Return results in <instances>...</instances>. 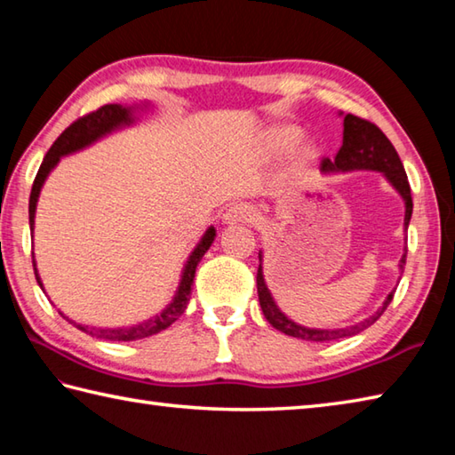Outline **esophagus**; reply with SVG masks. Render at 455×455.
Instances as JSON below:
<instances>
[{
	"label": "esophagus",
	"mask_w": 455,
	"mask_h": 455,
	"mask_svg": "<svg viewBox=\"0 0 455 455\" xmlns=\"http://www.w3.org/2000/svg\"><path fill=\"white\" fill-rule=\"evenodd\" d=\"M258 218L256 207H251L248 204H234L232 207H228L226 213H223V223H250Z\"/></svg>",
	"instance_id": "obj_1"
}]
</instances>
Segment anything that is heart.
Returning a JSON list of instances; mask_svg holds the SVG:
<instances>
[{"label":"heart","instance_id":"1","mask_svg":"<svg viewBox=\"0 0 455 455\" xmlns=\"http://www.w3.org/2000/svg\"><path fill=\"white\" fill-rule=\"evenodd\" d=\"M296 135H298L296 130H291V127H283V130L275 132V143H277V146H285V143L296 140ZM314 157H315V148L314 146H309V143L299 146L296 149V154H293V157H291V165H290L291 173L304 170V167L309 162H314Z\"/></svg>","mask_w":455,"mask_h":455}]
</instances>
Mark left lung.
Segmentation results:
<instances>
[{"mask_svg": "<svg viewBox=\"0 0 455 455\" xmlns=\"http://www.w3.org/2000/svg\"><path fill=\"white\" fill-rule=\"evenodd\" d=\"M344 117V141H341V148L333 159H323L322 162V173H346V172H379L387 180L389 186H392L397 194L402 196L403 205H405V215H403V229H408L411 212H413V202H411V189L408 183V175L402 165V159L397 156L395 148L392 146L384 132L379 130L378 125H373L368 119H362L352 114H339ZM405 253L400 259V272H403L405 266ZM264 251H259V267H258V296H259V306L261 312H264L266 320L274 325L275 330H280L285 336L306 339V341H333L341 338L355 336V333L363 331L365 328L379 320V315L386 312L389 301L394 298L392 290L384 299V304L378 307V312H373L370 317H365L363 322H357L354 325H346V328H306V325L296 323L290 320L280 307H277L272 291L266 285L264 280Z\"/></svg>", "mask_w": 455, "mask_h": 455, "instance_id": "1", "label": "left lung"}]
</instances>
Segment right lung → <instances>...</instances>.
I'll list each match as a JSON object with an SVG mask.
<instances>
[{"label":"right lung","instance_id":"right-lung-1","mask_svg":"<svg viewBox=\"0 0 455 455\" xmlns=\"http://www.w3.org/2000/svg\"><path fill=\"white\" fill-rule=\"evenodd\" d=\"M143 109H149V101H143V103H140V106L108 103V106L100 108L98 111H92V114L79 117L77 122L71 124L68 130L53 141V146L45 154L42 165H39V172L34 180V186H31V196H29V228H31V232H34V228H36V210H37L39 194H42V188L47 180V175H50L53 167L60 164V159L69 156V154H76V151L90 148L92 143L100 141L101 138H106V135H109V133L133 125L135 122H138L135 114ZM213 240H215V228L210 226L205 229V234L202 235V240L197 242L194 251L189 253L186 266H183V269H181L180 285H178V290H175L173 299L162 309V312L151 315L149 320H143V322H138L133 325H124V328H93V325L76 323L74 320H69L66 314H61V312L60 314L66 317L69 323H74L77 330L90 333L92 338L108 339V341H133V339H143V338L154 336V333L164 331L165 328H170V325L178 320L183 312H186V307L189 304L191 285H194V277H196V267L199 264V259L204 258V253L212 248ZM31 258H34V253H31ZM34 269H36V280L39 283V288L44 290L42 277H39L37 267H36V259H34ZM44 293H45V290H44Z\"/></svg>","mask_w":455,"mask_h":455}]
</instances>
